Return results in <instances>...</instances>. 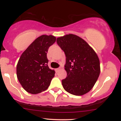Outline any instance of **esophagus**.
Instances as JSON below:
<instances>
[{"label":"esophagus","mask_w":121,"mask_h":121,"mask_svg":"<svg viewBox=\"0 0 121 121\" xmlns=\"http://www.w3.org/2000/svg\"><path fill=\"white\" fill-rule=\"evenodd\" d=\"M60 69V68H57V69H56V72H58L59 71Z\"/></svg>","instance_id":"1"}]
</instances>
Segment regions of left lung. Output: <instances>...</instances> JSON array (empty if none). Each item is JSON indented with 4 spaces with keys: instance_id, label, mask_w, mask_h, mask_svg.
<instances>
[{
    "instance_id": "left-lung-1",
    "label": "left lung",
    "mask_w": 121,
    "mask_h": 121,
    "mask_svg": "<svg viewBox=\"0 0 121 121\" xmlns=\"http://www.w3.org/2000/svg\"><path fill=\"white\" fill-rule=\"evenodd\" d=\"M58 45L66 56L67 76L62 80L64 89L75 95H82L92 89L100 73V63L96 53L87 43L73 34L57 39Z\"/></svg>"
}]
</instances>
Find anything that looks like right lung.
Wrapping results in <instances>:
<instances>
[{
	"label": "right lung",
	"instance_id": "1",
	"mask_svg": "<svg viewBox=\"0 0 121 121\" xmlns=\"http://www.w3.org/2000/svg\"><path fill=\"white\" fill-rule=\"evenodd\" d=\"M56 40L52 35H41L21 55L16 74L19 82L27 92L40 93L49 87L55 72L48 67L47 54Z\"/></svg>",
	"mask_w": 121,
	"mask_h": 121
}]
</instances>
